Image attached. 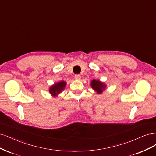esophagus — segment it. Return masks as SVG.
Returning <instances> with one entry per match:
<instances>
[{
  "mask_svg": "<svg viewBox=\"0 0 156 156\" xmlns=\"http://www.w3.org/2000/svg\"><path fill=\"white\" fill-rule=\"evenodd\" d=\"M74 78L76 80H80V78H81V76H80V75H79V74H76L74 76Z\"/></svg>",
  "mask_w": 156,
  "mask_h": 156,
  "instance_id": "obj_1",
  "label": "esophagus"
}]
</instances>
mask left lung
<instances>
[{"instance_id": "left-lung-1", "label": "left lung", "mask_w": 156, "mask_h": 156, "mask_svg": "<svg viewBox=\"0 0 156 156\" xmlns=\"http://www.w3.org/2000/svg\"><path fill=\"white\" fill-rule=\"evenodd\" d=\"M91 86L94 91L97 94H102L105 89L107 88V85L105 83L100 81L99 80H93L91 82Z\"/></svg>"}]
</instances>
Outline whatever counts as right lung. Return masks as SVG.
<instances>
[{
    "label": "right lung",
    "instance_id": "add662e5",
    "mask_svg": "<svg viewBox=\"0 0 156 156\" xmlns=\"http://www.w3.org/2000/svg\"><path fill=\"white\" fill-rule=\"evenodd\" d=\"M67 83L65 81H61L55 83L49 88V93L53 97H56L59 93H61L66 86Z\"/></svg>",
    "mask_w": 156,
    "mask_h": 156
}]
</instances>
